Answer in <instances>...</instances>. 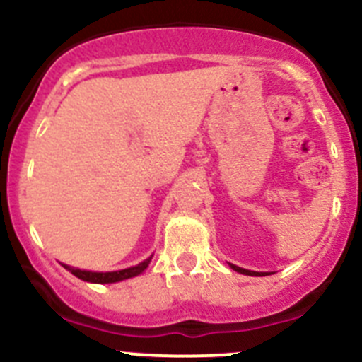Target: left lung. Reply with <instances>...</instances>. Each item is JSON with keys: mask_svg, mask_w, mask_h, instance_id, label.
Wrapping results in <instances>:
<instances>
[{"mask_svg": "<svg viewBox=\"0 0 362 362\" xmlns=\"http://www.w3.org/2000/svg\"><path fill=\"white\" fill-rule=\"evenodd\" d=\"M230 268H232V269H235V272L243 273V275H266V273H257V272H250V269H243V268H239V266H234V264H230Z\"/></svg>", "mask_w": 362, "mask_h": 362, "instance_id": "8db88e82", "label": "left lung"}]
</instances>
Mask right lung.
<instances>
[{
    "mask_svg": "<svg viewBox=\"0 0 362 362\" xmlns=\"http://www.w3.org/2000/svg\"><path fill=\"white\" fill-rule=\"evenodd\" d=\"M153 257V255H151ZM151 257H148L146 261H143L141 264L137 266H132V268H127V269H121V272H109V273H94V272H83V269H74V268H69V266L62 264L64 268L69 269L71 273H73L74 276H78V279L86 280V282H94V284H110V282H119V280H124V279H132V276L139 275V273H143L144 269L148 268V264H150Z\"/></svg>",
    "mask_w": 362,
    "mask_h": 362,
    "instance_id": "add662e5",
    "label": "right lung"
}]
</instances>
